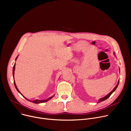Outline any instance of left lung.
<instances>
[{
  "label": "left lung",
  "instance_id": "1",
  "mask_svg": "<svg viewBox=\"0 0 131 131\" xmlns=\"http://www.w3.org/2000/svg\"><path fill=\"white\" fill-rule=\"evenodd\" d=\"M114 54H115V53H114ZM120 69V68H119ZM119 81H118V83H117V84L116 85V86L115 87V88L112 90L108 94H107L106 96H105V97H103V98H101V99H100L99 100V102H98V103H100V102H102V101H105V100H107V99H108L109 97H110V96L111 95V94L112 93H113L114 92H115V91L116 90V89L117 88V87H118V84H119Z\"/></svg>",
  "mask_w": 131,
  "mask_h": 131
}]
</instances>
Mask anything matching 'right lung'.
I'll list each match as a JSON object with an SVG mask.
<instances>
[{
    "mask_svg": "<svg viewBox=\"0 0 131 131\" xmlns=\"http://www.w3.org/2000/svg\"><path fill=\"white\" fill-rule=\"evenodd\" d=\"M17 57H18V56L16 58V59H15V60H16V59H17ZM15 64H14V66H13V79H14V86H15V88H16V89L17 90V91L19 92L20 94L26 99V100H27V101H30V102H32V103H35V104H39V103H45V102H47V101H49L50 100H51L53 97H54V95H53V96H51V97H49V98H48V99H47V100H34V101H30V100H28V99H27L26 97H25L21 93V92L19 91V90H18V89H17V86H16V84H15V81H14V70H15Z\"/></svg>",
    "mask_w": 131,
    "mask_h": 131,
    "instance_id": "add662e5",
    "label": "right lung"
}]
</instances>
